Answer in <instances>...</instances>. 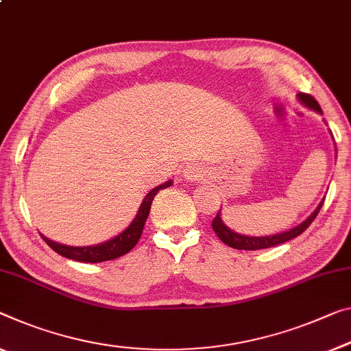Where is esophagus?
Masks as SVG:
<instances>
[{"label":"esophagus","instance_id":"esophagus-1","mask_svg":"<svg viewBox=\"0 0 351 351\" xmlns=\"http://www.w3.org/2000/svg\"><path fill=\"white\" fill-rule=\"evenodd\" d=\"M183 176H185V179L186 180H190V182H197V180H201V179H204V169L201 168V165H190L188 166V168L183 171Z\"/></svg>","mask_w":351,"mask_h":351}]
</instances>
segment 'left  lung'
Returning a JSON list of instances; mask_svg holds the SVG:
<instances>
[{
  "mask_svg": "<svg viewBox=\"0 0 351 351\" xmlns=\"http://www.w3.org/2000/svg\"><path fill=\"white\" fill-rule=\"evenodd\" d=\"M298 99L303 101L306 106L312 108V110H315L317 112H322V108L319 105V101H317L314 97L309 95V94H304V93H300L298 94ZM325 201V199H323ZM323 206V202L319 204V207L314 210V213L311 215L309 218L303 223L296 226V228L290 229L287 232H282V234H276V235H268V237H247V235H240L237 234V232L230 230L228 226L223 223V219H221V215L218 212L217 217L213 218L212 221V228L215 230V234L218 235V239L223 241L230 247H234V250H245V251H256V250H265V247H271V246H276V245H281L285 243V241L295 239V237H298L303 234V232L309 228L312 221L315 219L317 215H319L320 208Z\"/></svg>",
  "mask_w": 351,
  "mask_h": 351,
  "instance_id": "8db88e82",
  "label": "left lung"
}]
</instances>
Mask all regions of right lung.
I'll list each match as a JSON object with an SVG mask.
<instances>
[{"instance_id":"right-lung-1","label":"right lung","mask_w":351,"mask_h":351,"mask_svg":"<svg viewBox=\"0 0 351 351\" xmlns=\"http://www.w3.org/2000/svg\"><path fill=\"white\" fill-rule=\"evenodd\" d=\"M172 185V182L168 180L166 183H161V185L155 186L152 191L147 193V196L144 197V201L139 207L136 217L132 221V224L119 234L114 239L105 241L101 245L95 246H66L61 243H56V241L48 240L47 237L42 235L45 243L51 247L53 251L58 252L59 256L72 258V261L77 262H86V263H97V262H105V261H112V258H117L123 254H127L128 251H132L134 245L138 243L139 239H141L144 223L149 217L150 206H152V201L160 190L163 188H168Z\"/></svg>"}]
</instances>
